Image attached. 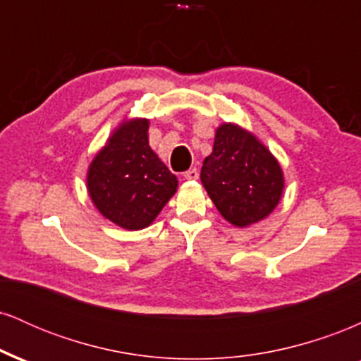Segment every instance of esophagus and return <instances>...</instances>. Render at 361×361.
Wrapping results in <instances>:
<instances>
[{
    "label": "esophagus",
    "instance_id": "obj_1",
    "mask_svg": "<svg viewBox=\"0 0 361 361\" xmlns=\"http://www.w3.org/2000/svg\"><path fill=\"white\" fill-rule=\"evenodd\" d=\"M183 178H185V180H197V178H198V169L197 168L188 169V171L183 173Z\"/></svg>",
    "mask_w": 361,
    "mask_h": 361
}]
</instances>
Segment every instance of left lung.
<instances>
[{
  "label": "left lung",
  "mask_w": 361,
  "mask_h": 361,
  "mask_svg": "<svg viewBox=\"0 0 361 361\" xmlns=\"http://www.w3.org/2000/svg\"><path fill=\"white\" fill-rule=\"evenodd\" d=\"M200 180L222 217L238 227L270 215L285 185L279 161L267 146L234 123L217 128Z\"/></svg>",
  "instance_id": "left-lung-1"
}]
</instances>
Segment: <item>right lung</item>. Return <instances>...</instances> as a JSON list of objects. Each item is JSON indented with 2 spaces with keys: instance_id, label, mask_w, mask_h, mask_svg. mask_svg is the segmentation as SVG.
<instances>
[{
  "instance_id": "1",
  "label": "right lung",
  "mask_w": 361,
  "mask_h": 361,
  "mask_svg": "<svg viewBox=\"0 0 361 361\" xmlns=\"http://www.w3.org/2000/svg\"><path fill=\"white\" fill-rule=\"evenodd\" d=\"M149 120L123 122L88 169L94 207L128 231L147 227L176 192L178 180L149 147Z\"/></svg>"
}]
</instances>
